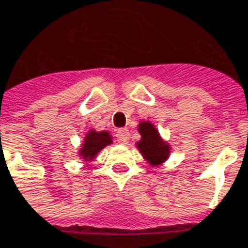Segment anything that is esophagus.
Instances as JSON below:
<instances>
[{
  "label": "esophagus",
  "instance_id": "esophagus-1",
  "mask_svg": "<svg viewBox=\"0 0 248 248\" xmlns=\"http://www.w3.org/2000/svg\"><path fill=\"white\" fill-rule=\"evenodd\" d=\"M117 140L121 144H127L128 139H130V132H128L127 128H120L118 131H117Z\"/></svg>",
  "mask_w": 248,
  "mask_h": 248
}]
</instances>
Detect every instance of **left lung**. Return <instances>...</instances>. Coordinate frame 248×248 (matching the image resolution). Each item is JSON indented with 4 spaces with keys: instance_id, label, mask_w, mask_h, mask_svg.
Masks as SVG:
<instances>
[{
    "instance_id": "8db88e82",
    "label": "left lung",
    "mask_w": 248,
    "mask_h": 248,
    "mask_svg": "<svg viewBox=\"0 0 248 248\" xmlns=\"http://www.w3.org/2000/svg\"><path fill=\"white\" fill-rule=\"evenodd\" d=\"M138 130L140 132L141 139L137 143V147L148 164L157 166L168 160L170 145L162 140L157 128L148 121H141L138 126Z\"/></svg>"
}]
</instances>
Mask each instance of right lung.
I'll use <instances>...</instances> for the list:
<instances>
[{"label": "right lung", "mask_w": 248, "mask_h": 248, "mask_svg": "<svg viewBox=\"0 0 248 248\" xmlns=\"http://www.w3.org/2000/svg\"><path fill=\"white\" fill-rule=\"evenodd\" d=\"M111 143H113V139L108 131L97 132L94 130H90L84 138L82 148L79 149V155L82 156L84 161H91L96 157V155L99 154L101 149Z\"/></svg>", "instance_id": "right-lung-1"}]
</instances>
